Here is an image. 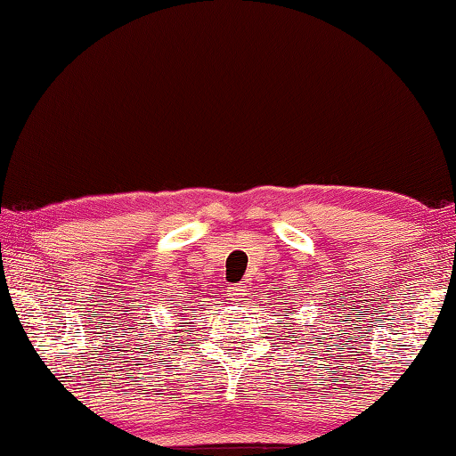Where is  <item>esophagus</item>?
I'll use <instances>...</instances> for the list:
<instances>
[{"label":"esophagus","instance_id":"1","mask_svg":"<svg viewBox=\"0 0 456 456\" xmlns=\"http://www.w3.org/2000/svg\"><path fill=\"white\" fill-rule=\"evenodd\" d=\"M245 297V285H235V288H231V299L233 302H243Z\"/></svg>","mask_w":456,"mask_h":456}]
</instances>
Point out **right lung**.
<instances>
[{"label": "right lung", "mask_w": 456, "mask_h": 456, "mask_svg": "<svg viewBox=\"0 0 456 456\" xmlns=\"http://www.w3.org/2000/svg\"><path fill=\"white\" fill-rule=\"evenodd\" d=\"M192 318H195V315H192Z\"/></svg>", "instance_id": "1"}]
</instances>
